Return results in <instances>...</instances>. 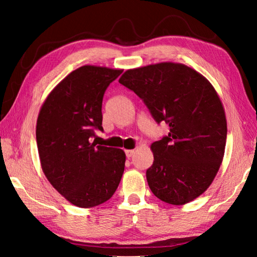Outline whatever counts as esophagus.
<instances>
[{
	"label": "esophagus",
	"mask_w": 257,
	"mask_h": 257,
	"mask_svg": "<svg viewBox=\"0 0 257 257\" xmlns=\"http://www.w3.org/2000/svg\"><path fill=\"white\" fill-rule=\"evenodd\" d=\"M134 154H135V151L134 150H127V151H125V156H127L128 159L132 158Z\"/></svg>",
	"instance_id": "34e87169"
}]
</instances>
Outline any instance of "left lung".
Returning <instances> with one entry per match:
<instances>
[{
    "mask_svg": "<svg viewBox=\"0 0 257 257\" xmlns=\"http://www.w3.org/2000/svg\"><path fill=\"white\" fill-rule=\"evenodd\" d=\"M119 82L144 102L155 122L170 127L151 146L152 193L172 205L198 197L219 171L227 141L222 103L210 81L185 64L164 62L127 70Z\"/></svg>",
    "mask_w": 257,
    "mask_h": 257,
    "instance_id": "obj_1",
    "label": "left lung"
}]
</instances>
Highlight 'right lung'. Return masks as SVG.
Here are the masks:
<instances>
[{
  "label": "right lung",
  "instance_id": "add662e5",
  "mask_svg": "<svg viewBox=\"0 0 257 257\" xmlns=\"http://www.w3.org/2000/svg\"><path fill=\"white\" fill-rule=\"evenodd\" d=\"M122 70L84 66L52 90L40 111L36 142L51 185L73 205L94 207L110 199L124 170L122 150L92 143L103 132L102 102Z\"/></svg>",
  "mask_w": 257,
  "mask_h": 257
}]
</instances>
